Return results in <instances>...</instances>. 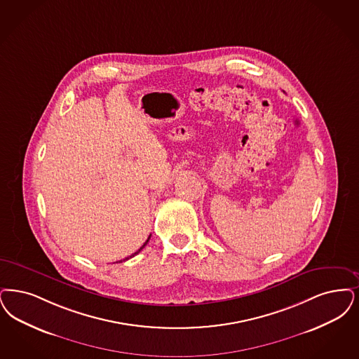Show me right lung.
I'll use <instances>...</instances> for the list:
<instances>
[{"mask_svg":"<svg viewBox=\"0 0 359 359\" xmlns=\"http://www.w3.org/2000/svg\"><path fill=\"white\" fill-rule=\"evenodd\" d=\"M149 238H151V235H149V236H148V239H147V241H145V243H144L143 245H142V247H140V248H139V251H136V252H135V254H132V255H130V257H128V258L124 259V260H128L129 258H132V257H135V255H136V254H139V252H140V251H142V250H143L144 247H145V245H147V243H148V241H149Z\"/></svg>","mask_w":359,"mask_h":359,"instance_id":"1","label":"right lung"}]
</instances>
